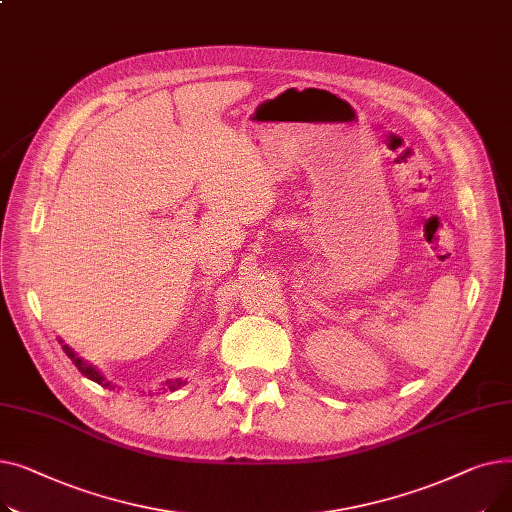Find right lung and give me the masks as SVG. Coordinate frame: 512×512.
<instances>
[{"label":"right lung","mask_w":512,"mask_h":512,"mask_svg":"<svg viewBox=\"0 0 512 512\" xmlns=\"http://www.w3.org/2000/svg\"><path fill=\"white\" fill-rule=\"evenodd\" d=\"M62 348H64V353L72 359V363L78 367V371L80 373H83L85 375V378H89V380H93V382H97V384H101L103 388H110V382H105V378H103V375L93 367V365H89V363H85L83 359H80V357H76V353L72 351V348L68 346V344H62ZM180 386V384H178Z\"/></svg>","instance_id":"obj_1"}]
</instances>
